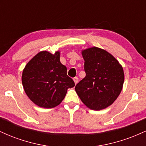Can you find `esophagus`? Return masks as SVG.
<instances>
[{"label": "esophagus", "mask_w": 146, "mask_h": 146, "mask_svg": "<svg viewBox=\"0 0 146 146\" xmlns=\"http://www.w3.org/2000/svg\"><path fill=\"white\" fill-rule=\"evenodd\" d=\"M73 81H74L75 84H77L78 83V78L77 77H75V78H73Z\"/></svg>", "instance_id": "34e87169"}]
</instances>
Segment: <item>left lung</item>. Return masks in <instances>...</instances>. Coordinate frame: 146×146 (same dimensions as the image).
Returning a JSON list of instances; mask_svg holds the SVG:
<instances>
[{"label": "left lung", "mask_w": 146, "mask_h": 146, "mask_svg": "<svg viewBox=\"0 0 146 146\" xmlns=\"http://www.w3.org/2000/svg\"><path fill=\"white\" fill-rule=\"evenodd\" d=\"M86 76L75 86L84 104L91 110L107 108L121 93L124 82L123 67L104 49L93 46L82 51Z\"/></svg>", "instance_id": "left-lung-1"}]
</instances>
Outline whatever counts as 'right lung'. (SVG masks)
Listing matches in <instances>:
<instances>
[{"mask_svg": "<svg viewBox=\"0 0 146 146\" xmlns=\"http://www.w3.org/2000/svg\"><path fill=\"white\" fill-rule=\"evenodd\" d=\"M60 52L54 54L42 51L26 64L22 84L31 101L42 108H51L62 102L68 88L75 86L67 75L66 67L60 62Z\"/></svg>", "mask_w": 146, "mask_h": 146, "instance_id": "1", "label": "right lung"}]
</instances>
